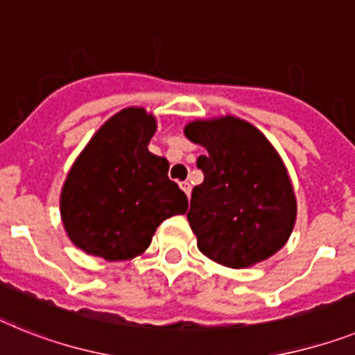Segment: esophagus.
<instances>
[{
	"instance_id": "obj_1",
	"label": "esophagus",
	"mask_w": 355,
	"mask_h": 355,
	"mask_svg": "<svg viewBox=\"0 0 355 355\" xmlns=\"http://www.w3.org/2000/svg\"><path fill=\"white\" fill-rule=\"evenodd\" d=\"M180 187H182V191L186 193L187 196L191 195V184L187 182V180H186V182H180Z\"/></svg>"
}]
</instances>
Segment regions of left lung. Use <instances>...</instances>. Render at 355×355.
Instances as JSON below:
<instances>
[{"instance_id": "obj_1", "label": "left lung", "mask_w": 355, "mask_h": 355, "mask_svg": "<svg viewBox=\"0 0 355 355\" xmlns=\"http://www.w3.org/2000/svg\"><path fill=\"white\" fill-rule=\"evenodd\" d=\"M184 135L202 146L187 220L198 251L209 260L247 269L288 242L297 202L284 160L251 122L234 115L187 122Z\"/></svg>"}]
</instances>
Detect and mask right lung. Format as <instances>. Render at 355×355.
Returning a JSON list of instances; mask_svg holds the SVG:
<instances>
[{
  "label": "right lung",
  "mask_w": 355,
  "mask_h": 355,
  "mask_svg": "<svg viewBox=\"0 0 355 355\" xmlns=\"http://www.w3.org/2000/svg\"><path fill=\"white\" fill-rule=\"evenodd\" d=\"M157 119L144 108L117 112L71 164L59 198L62 227L86 254L132 260L150 247L160 223L187 211L168 178L169 162L148 150Z\"/></svg>",
  "instance_id": "add662e5"
}]
</instances>
